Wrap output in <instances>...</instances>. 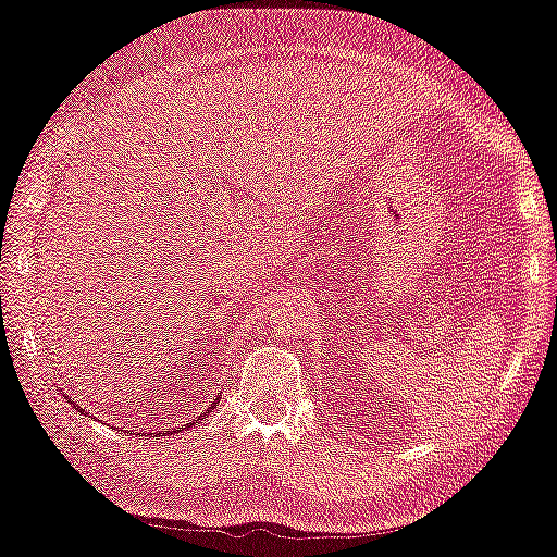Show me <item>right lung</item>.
I'll list each match as a JSON object with an SVG mask.
<instances>
[{"mask_svg":"<svg viewBox=\"0 0 557 557\" xmlns=\"http://www.w3.org/2000/svg\"><path fill=\"white\" fill-rule=\"evenodd\" d=\"M64 397H66V403H72V405H74V408H77V403H74V400H70V395H64ZM214 408H218V403H212V405H210V408H207V410H205L202 414H199V418H205V414H207V412H212ZM79 412H85V410H79ZM187 428H189V425H187ZM170 433H177V430H164V435H170ZM145 435H147V433H145ZM157 435H160V433H157Z\"/></svg>","mask_w":557,"mask_h":557,"instance_id":"add662e5","label":"right lung"}]
</instances>
